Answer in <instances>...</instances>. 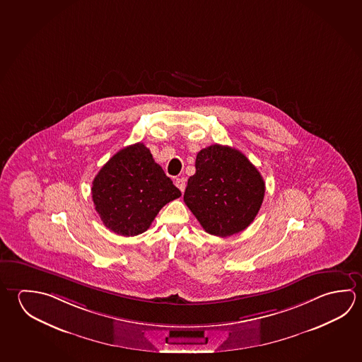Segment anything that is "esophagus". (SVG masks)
I'll use <instances>...</instances> for the list:
<instances>
[{
  "label": "esophagus",
  "instance_id": "34e87169",
  "mask_svg": "<svg viewBox=\"0 0 362 362\" xmlns=\"http://www.w3.org/2000/svg\"><path fill=\"white\" fill-rule=\"evenodd\" d=\"M175 185L178 187L179 189H180V192H184V189H185V179H177V180H175Z\"/></svg>",
  "mask_w": 362,
  "mask_h": 362
}]
</instances>
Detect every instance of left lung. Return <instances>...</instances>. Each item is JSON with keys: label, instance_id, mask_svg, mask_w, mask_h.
I'll return each instance as SVG.
<instances>
[{"label": "left lung", "instance_id": "obj_1", "mask_svg": "<svg viewBox=\"0 0 362 362\" xmlns=\"http://www.w3.org/2000/svg\"><path fill=\"white\" fill-rule=\"evenodd\" d=\"M264 192V180L244 153L216 144L197 153L184 202L209 234L226 238L253 222Z\"/></svg>", "mask_w": 362, "mask_h": 362}]
</instances>
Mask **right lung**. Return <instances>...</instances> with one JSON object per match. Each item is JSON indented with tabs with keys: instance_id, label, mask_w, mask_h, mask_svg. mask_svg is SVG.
Instances as JSON below:
<instances>
[{
	"instance_id": "right-lung-1",
	"label": "right lung",
	"mask_w": 362,
	"mask_h": 362,
	"mask_svg": "<svg viewBox=\"0 0 362 362\" xmlns=\"http://www.w3.org/2000/svg\"><path fill=\"white\" fill-rule=\"evenodd\" d=\"M91 194L103 223L122 236L145 233L160 209L182 196L141 142L122 148L103 166Z\"/></svg>"
}]
</instances>
